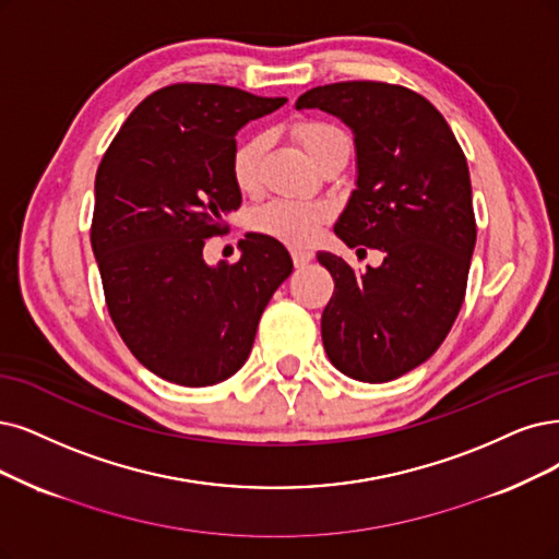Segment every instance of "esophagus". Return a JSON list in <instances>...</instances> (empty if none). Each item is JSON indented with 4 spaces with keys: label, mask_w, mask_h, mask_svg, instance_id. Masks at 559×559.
Wrapping results in <instances>:
<instances>
[{
    "label": "esophagus",
    "mask_w": 559,
    "mask_h": 559,
    "mask_svg": "<svg viewBox=\"0 0 559 559\" xmlns=\"http://www.w3.org/2000/svg\"><path fill=\"white\" fill-rule=\"evenodd\" d=\"M311 260H313V253L306 251V248H295V251H293V262H295V266H306Z\"/></svg>",
    "instance_id": "34e87169"
}]
</instances>
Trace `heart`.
<instances>
[{
    "instance_id": "1",
    "label": "heart",
    "mask_w": 559,
    "mask_h": 559,
    "mask_svg": "<svg viewBox=\"0 0 559 559\" xmlns=\"http://www.w3.org/2000/svg\"><path fill=\"white\" fill-rule=\"evenodd\" d=\"M295 138L301 142V147L313 160L318 154L326 147L329 142L341 138L343 133L332 127V123L322 121H301L293 129ZM266 147L264 135H251L243 140L233 154V179L237 189L253 191L260 179V160L262 152ZM329 206L322 202H299V200H272L255 212V227L260 233L274 237L278 241L293 243V246H306L311 243L322 225L329 221Z\"/></svg>"
}]
</instances>
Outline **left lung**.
Returning a JSON list of instances; mask_svg holds the SVG:
<instances>
[{
    "instance_id": "1",
    "label": "left lung",
    "mask_w": 559,
    "mask_h": 559,
    "mask_svg": "<svg viewBox=\"0 0 559 559\" xmlns=\"http://www.w3.org/2000/svg\"><path fill=\"white\" fill-rule=\"evenodd\" d=\"M304 108L355 135L357 189L336 237L384 253L364 274L318 253L336 283L322 313L324 353L353 380H396L442 345L465 299L477 243L465 154L436 106L399 85L334 82L301 94Z\"/></svg>"
}]
</instances>
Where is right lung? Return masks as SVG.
I'll return each mask as SVG.
<instances>
[{
	"label": "right lung",
	"mask_w": 559,
	"mask_h": 559,
	"mask_svg": "<svg viewBox=\"0 0 559 559\" xmlns=\"http://www.w3.org/2000/svg\"><path fill=\"white\" fill-rule=\"evenodd\" d=\"M223 85H170L144 98L103 156L92 251L119 336L154 376L181 386L223 382L246 364L260 316L293 274L287 248L248 233L235 264H206L241 191L237 131L278 110Z\"/></svg>",
	"instance_id": "1"
}]
</instances>
